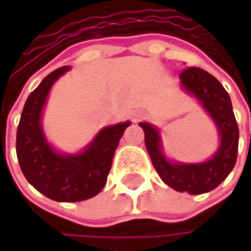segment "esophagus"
I'll return each instance as SVG.
<instances>
[{
	"mask_svg": "<svg viewBox=\"0 0 251 251\" xmlns=\"http://www.w3.org/2000/svg\"><path fill=\"white\" fill-rule=\"evenodd\" d=\"M144 116H145V113H144V112H136V113L133 115V121H135V122H138V121H141Z\"/></svg>",
	"mask_w": 251,
	"mask_h": 251,
	"instance_id": "34e87169",
	"label": "esophagus"
}]
</instances>
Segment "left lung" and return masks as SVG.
<instances>
[{"label": "left lung", "instance_id": "obj_1", "mask_svg": "<svg viewBox=\"0 0 251 251\" xmlns=\"http://www.w3.org/2000/svg\"><path fill=\"white\" fill-rule=\"evenodd\" d=\"M178 76L183 88L201 101L217 125L221 142L214 157L198 164L170 163L163 154L160 132L150 124L139 126L144 129L147 151L161 180L177 192L201 195L220 186L234 169L238 152V125L231 99L215 76L198 67L183 70Z\"/></svg>", "mask_w": 251, "mask_h": 251}]
</instances>
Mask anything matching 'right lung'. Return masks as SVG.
Masks as SVG:
<instances>
[{
	"label": "right lung",
	"mask_w": 251,
	"mask_h": 251,
	"mask_svg": "<svg viewBox=\"0 0 251 251\" xmlns=\"http://www.w3.org/2000/svg\"><path fill=\"white\" fill-rule=\"evenodd\" d=\"M70 71L61 67L50 73L30 93L17 127V158L27 181L56 202H79L101 192L107 181L119 139L130 122L101 129L79 154H59L42 130V110L53 82Z\"/></svg>",
	"instance_id": "obj_1"
}]
</instances>
